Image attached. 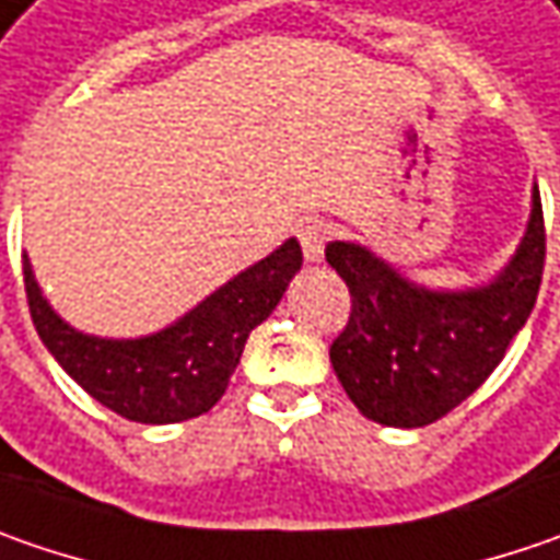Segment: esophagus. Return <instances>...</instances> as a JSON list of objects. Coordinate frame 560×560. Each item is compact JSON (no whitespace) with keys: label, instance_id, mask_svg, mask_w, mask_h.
Here are the masks:
<instances>
[{"label":"esophagus","instance_id":"1","mask_svg":"<svg viewBox=\"0 0 560 560\" xmlns=\"http://www.w3.org/2000/svg\"><path fill=\"white\" fill-rule=\"evenodd\" d=\"M328 234H331V229H328L326 219H304L298 225V237H301V247H304V256L310 262H316L323 256Z\"/></svg>","mask_w":560,"mask_h":560}]
</instances>
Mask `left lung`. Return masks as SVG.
Instances as JSON below:
<instances>
[{"instance_id":"left-lung-1","label":"left lung","mask_w":560,"mask_h":560,"mask_svg":"<svg viewBox=\"0 0 560 560\" xmlns=\"http://www.w3.org/2000/svg\"><path fill=\"white\" fill-rule=\"evenodd\" d=\"M326 259L351 291L348 326L328 348L348 398L373 423L417 429L467 401L529 319L546 269L542 200L536 190L511 266L476 291L417 288L366 247L345 241H331Z\"/></svg>"}]
</instances>
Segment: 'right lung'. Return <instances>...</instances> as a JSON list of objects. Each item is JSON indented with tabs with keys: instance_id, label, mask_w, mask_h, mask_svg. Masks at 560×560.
<instances>
[{
	"instance_id": "1",
	"label": "right lung",
	"mask_w": 560,
	"mask_h": 560,
	"mask_svg": "<svg viewBox=\"0 0 560 560\" xmlns=\"http://www.w3.org/2000/svg\"><path fill=\"white\" fill-rule=\"evenodd\" d=\"M301 262V244L284 241L175 326L137 341H106L61 323L43 301L27 259L24 294L43 345L90 398L131 423H182L225 395L247 335L279 306Z\"/></svg>"
}]
</instances>
